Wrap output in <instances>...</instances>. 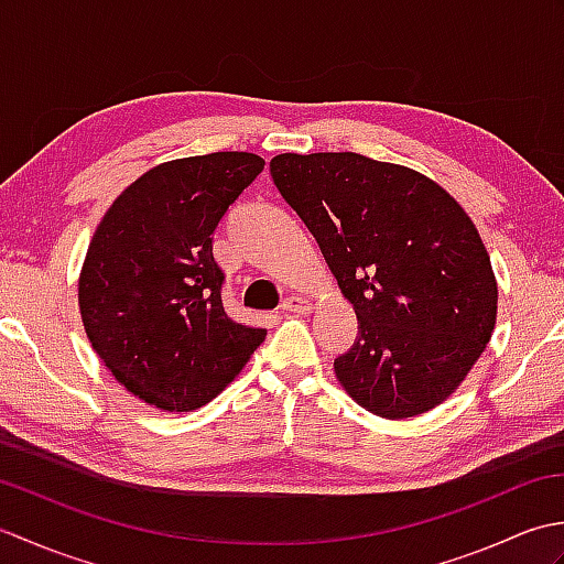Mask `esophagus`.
<instances>
[{
    "label": "esophagus",
    "instance_id": "34e87169",
    "mask_svg": "<svg viewBox=\"0 0 564 564\" xmlns=\"http://www.w3.org/2000/svg\"><path fill=\"white\" fill-rule=\"evenodd\" d=\"M283 313H310L313 310V303H310V297H303V295H291L285 297L283 305H281Z\"/></svg>",
    "mask_w": 564,
    "mask_h": 564
}]
</instances>
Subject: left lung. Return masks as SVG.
<instances>
[{
    "instance_id": "8db88e82",
    "label": "left lung",
    "mask_w": 564,
    "mask_h": 564,
    "mask_svg": "<svg viewBox=\"0 0 564 564\" xmlns=\"http://www.w3.org/2000/svg\"><path fill=\"white\" fill-rule=\"evenodd\" d=\"M269 166L358 317L334 361L341 388L386 419L448 400L497 322L492 263L460 203L410 166L356 152H283Z\"/></svg>"
}]
</instances>
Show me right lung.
<instances>
[{
	"label": "right lung",
	"instance_id": "1",
	"mask_svg": "<svg viewBox=\"0 0 564 564\" xmlns=\"http://www.w3.org/2000/svg\"><path fill=\"white\" fill-rule=\"evenodd\" d=\"M263 160L210 152L158 164L106 210L79 273L84 332L121 386L191 412L230 386L267 329L230 319L213 232Z\"/></svg>",
	"mask_w": 564,
	"mask_h": 564
}]
</instances>
